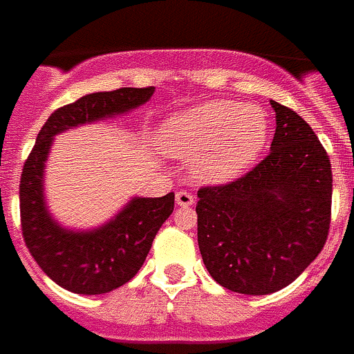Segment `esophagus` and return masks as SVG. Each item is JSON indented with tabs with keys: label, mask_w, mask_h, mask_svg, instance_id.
Here are the masks:
<instances>
[{
	"label": "esophagus",
	"mask_w": 354,
	"mask_h": 354,
	"mask_svg": "<svg viewBox=\"0 0 354 354\" xmlns=\"http://www.w3.org/2000/svg\"><path fill=\"white\" fill-rule=\"evenodd\" d=\"M175 200H177V204L181 205V207H189V205L194 204V196L187 192V190H181V192H177L175 194Z\"/></svg>",
	"instance_id": "34e87169"
}]
</instances>
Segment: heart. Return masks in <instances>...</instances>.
<instances>
[{
    "label": "heart",
    "mask_w": 354,
    "mask_h": 354,
    "mask_svg": "<svg viewBox=\"0 0 354 354\" xmlns=\"http://www.w3.org/2000/svg\"><path fill=\"white\" fill-rule=\"evenodd\" d=\"M269 139V118L259 106L207 101L165 118L158 145L181 160H194L205 181L236 179L259 156Z\"/></svg>",
    "instance_id": "heart-1"
}]
</instances>
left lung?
<instances>
[{"label":"left lung","instance_id":"obj_1","mask_svg":"<svg viewBox=\"0 0 354 354\" xmlns=\"http://www.w3.org/2000/svg\"><path fill=\"white\" fill-rule=\"evenodd\" d=\"M269 156L244 177L198 190V245L230 292L267 295L292 284L322 252L332 212V164L310 125L270 101Z\"/></svg>","mask_w":354,"mask_h":354}]
</instances>
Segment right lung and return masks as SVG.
<instances>
[{
    "instance_id": "add662e5",
    "label": "right lung",
    "mask_w": 354,
    "mask_h": 354,
    "mask_svg": "<svg viewBox=\"0 0 354 354\" xmlns=\"http://www.w3.org/2000/svg\"><path fill=\"white\" fill-rule=\"evenodd\" d=\"M154 87L89 93L55 110L37 133L21 175V223L32 257L53 282L74 293L99 295L129 282L147 259L152 240L173 213L175 194L131 198L95 229H66L45 202L44 175L53 139L80 125L122 116L149 101Z\"/></svg>"
}]
</instances>
